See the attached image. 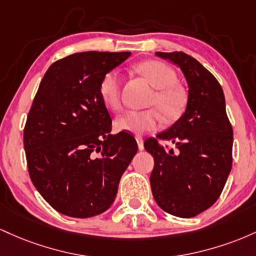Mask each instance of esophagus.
<instances>
[{
  "instance_id": "1",
  "label": "esophagus",
  "mask_w": 256,
  "mask_h": 256,
  "mask_svg": "<svg viewBox=\"0 0 256 256\" xmlns=\"http://www.w3.org/2000/svg\"><path fill=\"white\" fill-rule=\"evenodd\" d=\"M136 142H138V148H139V150H144V140L142 136H136Z\"/></svg>"
}]
</instances>
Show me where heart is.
Returning <instances> with one entry per match:
<instances>
[{"label":"heart","instance_id":"obj_1","mask_svg":"<svg viewBox=\"0 0 256 256\" xmlns=\"http://www.w3.org/2000/svg\"><path fill=\"white\" fill-rule=\"evenodd\" d=\"M138 71L157 90L152 96L151 104L158 110H128L117 117L114 127L120 132L140 136L160 127V114L166 120L178 118L185 108L188 96L182 88L175 84L178 81L176 72L164 62L146 60L138 65ZM120 87L122 78L117 70L108 71L102 76L99 86L100 96L102 102L112 110L120 108Z\"/></svg>","mask_w":256,"mask_h":256}]
</instances>
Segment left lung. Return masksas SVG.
Wrapping results in <instances>:
<instances>
[{
	"instance_id": "8db88e82",
	"label": "left lung",
	"mask_w": 256,
	"mask_h": 256,
	"mask_svg": "<svg viewBox=\"0 0 256 256\" xmlns=\"http://www.w3.org/2000/svg\"><path fill=\"white\" fill-rule=\"evenodd\" d=\"M156 56L178 65L188 82L185 112L166 130L144 142L154 166L150 176L154 200L166 213L196 216L216 202L232 166L234 132L218 80L182 52ZM158 140L170 141L166 150Z\"/></svg>"
}]
</instances>
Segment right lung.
<instances>
[{
  "instance_id": "1",
  "label": "right lung",
  "mask_w": 256,
  "mask_h": 256,
  "mask_svg": "<svg viewBox=\"0 0 256 256\" xmlns=\"http://www.w3.org/2000/svg\"><path fill=\"white\" fill-rule=\"evenodd\" d=\"M130 52H83L53 62L43 76L24 129L28 174L59 213L90 218L116 198L138 151L130 134H111L99 86Z\"/></svg>"
}]
</instances>
